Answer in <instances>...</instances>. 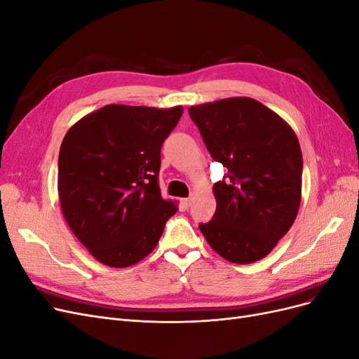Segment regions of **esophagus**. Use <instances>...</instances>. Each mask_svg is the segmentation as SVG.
Instances as JSON below:
<instances>
[{"instance_id": "esophagus-1", "label": "esophagus", "mask_w": 359, "mask_h": 359, "mask_svg": "<svg viewBox=\"0 0 359 359\" xmlns=\"http://www.w3.org/2000/svg\"><path fill=\"white\" fill-rule=\"evenodd\" d=\"M181 202H182V205H184V206H190V205H191V202H193V198H186V199H182Z\"/></svg>"}]
</instances>
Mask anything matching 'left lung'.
<instances>
[{
  "instance_id": "1",
  "label": "left lung",
  "mask_w": 359,
  "mask_h": 359,
  "mask_svg": "<svg viewBox=\"0 0 359 359\" xmlns=\"http://www.w3.org/2000/svg\"><path fill=\"white\" fill-rule=\"evenodd\" d=\"M189 114L211 157L229 170L214 184L215 214L199 224L201 232L229 262L264 259L299 210L302 154L295 132L248 97L190 106Z\"/></svg>"
}]
</instances>
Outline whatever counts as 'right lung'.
<instances>
[{"instance_id":"right-lung-1","label":"right lung","mask_w":359,"mask_h":359,"mask_svg":"<svg viewBox=\"0 0 359 359\" xmlns=\"http://www.w3.org/2000/svg\"><path fill=\"white\" fill-rule=\"evenodd\" d=\"M182 106L107 104L73 124L58 157L62 215L99 262L126 268L156 248L178 211L161 198L160 149Z\"/></svg>"}]
</instances>
